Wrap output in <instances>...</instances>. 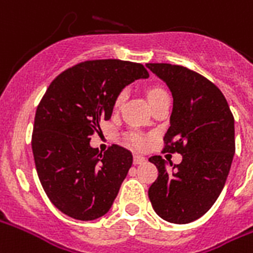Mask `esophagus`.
Returning a JSON list of instances; mask_svg holds the SVG:
<instances>
[{
    "mask_svg": "<svg viewBox=\"0 0 253 253\" xmlns=\"http://www.w3.org/2000/svg\"><path fill=\"white\" fill-rule=\"evenodd\" d=\"M144 162H146V159L142 155H134V165H142Z\"/></svg>",
    "mask_w": 253,
    "mask_h": 253,
    "instance_id": "esophagus-1",
    "label": "esophagus"
}]
</instances>
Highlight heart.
Returning a JSON list of instances; mask_svg holds the SVG:
<instances>
[{
    "label": "heart",
    "mask_w": 253,
    "mask_h": 253,
    "mask_svg": "<svg viewBox=\"0 0 253 253\" xmlns=\"http://www.w3.org/2000/svg\"><path fill=\"white\" fill-rule=\"evenodd\" d=\"M163 94H166V91L162 87H151L147 91L148 101L152 102L154 99H157L158 96L163 95ZM126 98H127V88H122V90L117 94V96H115L114 107H115V109H119V107L125 103ZM127 139H128V142H130V144L132 146V147L139 148V150L144 148L148 144L147 136H146L144 134H142V132H139V131H131V132H128V135H127Z\"/></svg>",
    "instance_id": "obj_1"
}]
</instances>
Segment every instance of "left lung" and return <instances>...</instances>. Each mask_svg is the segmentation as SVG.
<instances>
[{"mask_svg": "<svg viewBox=\"0 0 253 253\" xmlns=\"http://www.w3.org/2000/svg\"><path fill=\"white\" fill-rule=\"evenodd\" d=\"M172 92L173 107L165 152L182 154L167 167L151 157L158 178L148 198L158 215L175 224L203 216L220 195L235 154V121L223 92L206 77L180 65L147 63Z\"/></svg>", "mask_w": 253, "mask_h": 253, "instance_id": "8db88e82", "label": "left lung"}]
</instances>
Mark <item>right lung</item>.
Segmentation results:
<instances>
[{"instance_id":"add662e5","label":"right lung","mask_w":253,"mask_h":253,"mask_svg":"<svg viewBox=\"0 0 253 253\" xmlns=\"http://www.w3.org/2000/svg\"><path fill=\"white\" fill-rule=\"evenodd\" d=\"M148 78L140 63L95 59L77 63L50 84L37 107L32 148L38 178L50 202L65 215L94 220L114 203L132 165V154L113 144L90 146L102 121L111 118L126 84Z\"/></svg>"}]
</instances>
